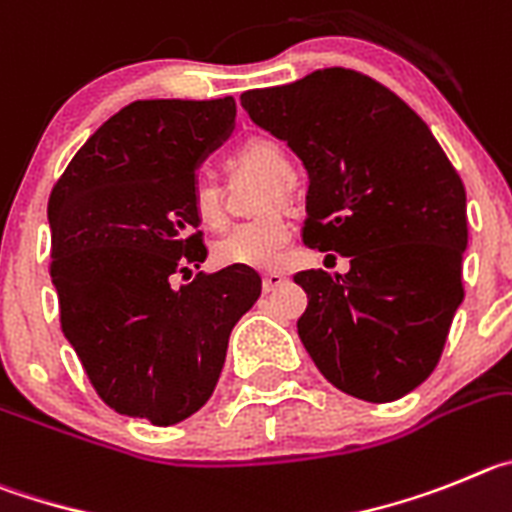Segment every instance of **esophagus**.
<instances>
[{"label":"esophagus","mask_w":512,"mask_h":512,"mask_svg":"<svg viewBox=\"0 0 512 512\" xmlns=\"http://www.w3.org/2000/svg\"><path fill=\"white\" fill-rule=\"evenodd\" d=\"M283 283H285V278L280 273L262 275V290H265V293H270V290H275L278 285H283Z\"/></svg>","instance_id":"obj_1"}]
</instances>
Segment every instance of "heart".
<instances>
[{"label":"heart","instance_id":"obj_1","mask_svg":"<svg viewBox=\"0 0 512 512\" xmlns=\"http://www.w3.org/2000/svg\"><path fill=\"white\" fill-rule=\"evenodd\" d=\"M234 170L257 173L265 181L275 183L267 191V204L288 199L285 183L293 178V165L288 153L273 137H250L237 147L229 158ZM191 211L196 222L209 232H222L227 227V211H224L222 191L214 183H196L191 191ZM293 229L283 214H267L255 222L239 224L234 232L214 247L216 265L222 267H247V270H278L290 247Z\"/></svg>","mask_w":512,"mask_h":512}]
</instances>
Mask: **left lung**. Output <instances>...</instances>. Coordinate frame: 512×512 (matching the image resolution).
Returning <instances> with one entry per match:
<instances>
[{
	"label": "left lung",
	"instance_id": "left-lung-1",
	"mask_svg": "<svg viewBox=\"0 0 512 512\" xmlns=\"http://www.w3.org/2000/svg\"><path fill=\"white\" fill-rule=\"evenodd\" d=\"M239 99L306 165L303 245L349 257L344 275L293 278L308 296L303 347L342 393L403 398L439 365L464 298L462 178L426 122L365 73L324 68Z\"/></svg>",
	"mask_w": 512,
	"mask_h": 512
}]
</instances>
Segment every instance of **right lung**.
<instances>
[{"mask_svg":"<svg viewBox=\"0 0 512 512\" xmlns=\"http://www.w3.org/2000/svg\"><path fill=\"white\" fill-rule=\"evenodd\" d=\"M234 114L232 96L132 101L50 191L63 334L99 398L153 426H173L211 398L229 334L260 298V275L247 267L173 285L206 260L191 191Z\"/></svg>","mask_w":512,"mask_h":512,"instance_id":"right-lung-1","label":"right lung"}]
</instances>
